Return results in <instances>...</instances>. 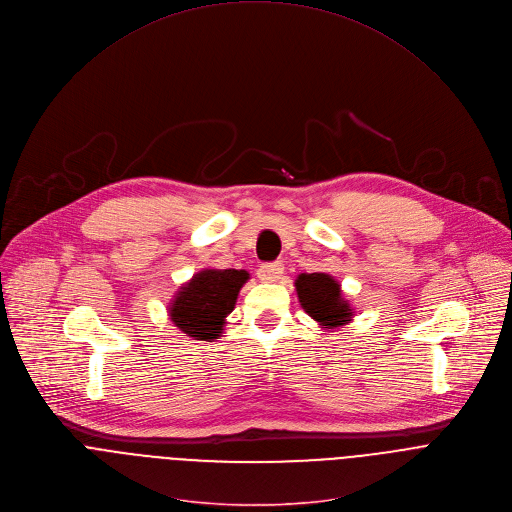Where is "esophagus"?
<instances>
[{
    "label": "esophagus",
    "instance_id": "34e87169",
    "mask_svg": "<svg viewBox=\"0 0 512 512\" xmlns=\"http://www.w3.org/2000/svg\"><path fill=\"white\" fill-rule=\"evenodd\" d=\"M285 267L283 263H269V265H261L259 271H257V277L263 281V283H275L281 279Z\"/></svg>",
    "mask_w": 512,
    "mask_h": 512
}]
</instances>
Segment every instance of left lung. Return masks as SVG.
Returning <instances> with one entry per match:
<instances>
[{
  "label": "left lung",
  "mask_w": 512,
  "mask_h": 512,
  "mask_svg": "<svg viewBox=\"0 0 512 512\" xmlns=\"http://www.w3.org/2000/svg\"><path fill=\"white\" fill-rule=\"evenodd\" d=\"M295 291L303 311L325 331L352 323L356 309L344 295L342 283L329 273H299Z\"/></svg>",
  "instance_id": "obj_1"
}]
</instances>
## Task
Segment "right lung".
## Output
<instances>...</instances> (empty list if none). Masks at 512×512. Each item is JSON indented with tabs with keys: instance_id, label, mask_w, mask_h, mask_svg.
I'll return each instance as SVG.
<instances>
[{
	"instance_id": "1",
	"label": "right lung",
	"mask_w": 512,
	"mask_h": 512,
	"mask_svg": "<svg viewBox=\"0 0 512 512\" xmlns=\"http://www.w3.org/2000/svg\"><path fill=\"white\" fill-rule=\"evenodd\" d=\"M245 269L205 267L185 281L168 303V319L199 342H215L237 305L241 287L249 281Z\"/></svg>"
}]
</instances>
